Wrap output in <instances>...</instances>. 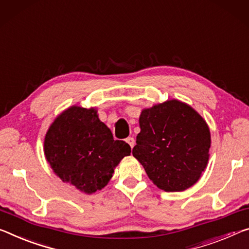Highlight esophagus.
<instances>
[{
    "mask_svg": "<svg viewBox=\"0 0 249 249\" xmlns=\"http://www.w3.org/2000/svg\"><path fill=\"white\" fill-rule=\"evenodd\" d=\"M125 141H126V143H127L129 146H131L132 148L134 147V145H135V140H134L133 137H127V139H126Z\"/></svg>",
    "mask_w": 249,
    "mask_h": 249,
    "instance_id": "34e87169",
    "label": "esophagus"
}]
</instances>
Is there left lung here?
<instances>
[{
  "label": "left lung",
  "instance_id": "1",
  "mask_svg": "<svg viewBox=\"0 0 249 249\" xmlns=\"http://www.w3.org/2000/svg\"><path fill=\"white\" fill-rule=\"evenodd\" d=\"M133 156L165 192L193 186L210 159L211 132L204 118L177 100L142 110Z\"/></svg>",
  "mask_w": 249,
  "mask_h": 249
}]
</instances>
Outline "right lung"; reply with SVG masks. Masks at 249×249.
Here are the masks:
<instances>
[{
    "instance_id": "add662e5",
    "label": "right lung",
    "mask_w": 249,
    "mask_h": 249,
    "mask_svg": "<svg viewBox=\"0 0 249 249\" xmlns=\"http://www.w3.org/2000/svg\"><path fill=\"white\" fill-rule=\"evenodd\" d=\"M44 154L63 181L93 194L107 185L121 160L131 155V147L114 140L96 108L71 106L50 126Z\"/></svg>"
}]
</instances>
